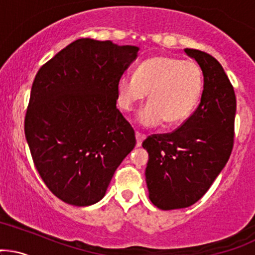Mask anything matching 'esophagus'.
Returning a JSON list of instances; mask_svg holds the SVG:
<instances>
[{"mask_svg": "<svg viewBox=\"0 0 255 255\" xmlns=\"http://www.w3.org/2000/svg\"><path fill=\"white\" fill-rule=\"evenodd\" d=\"M135 139H136V146L139 147V146H141L142 140L145 139V135H144V134L139 133V132H135Z\"/></svg>", "mask_w": 255, "mask_h": 255, "instance_id": "34e87169", "label": "esophagus"}]
</instances>
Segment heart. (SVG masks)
I'll use <instances>...</instances> for the list:
<instances>
[{
    "label": "heart",
    "mask_w": 255,
    "mask_h": 255,
    "mask_svg": "<svg viewBox=\"0 0 255 255\" xmlns=\"http://www.w3.org/2000/svg\"><path fill=\"white\" fill-rule=\"evenodd\" d=\"M202 91L203 72L197 63L164 55L141 61L134 75L123 74L116 83L117 104L125 111L132 110L149 92V102L135 117L144 128L185 121Z\"/></svg>",
    "instance_id": "obj_1"
}]
</instances>
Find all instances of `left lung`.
Returning <instances> with one entry per match:
<instances>
[{
    "label": "left lung",
    "mask_w": 255,
    "mask_h": 255,
    "mask_svg": "<svg viewBox=\"0 0 255 255\" xmlns=\"http://www.w3.org/2000/svg\"><path fill=\"white\" fill-rule=\"evenodd\" d=\"M184 52L203 72L200 105L177 130L142 142L149 152L145 169L149 198L163 211L197 202L228 163L234 145L236 97L223 66L201 50Z\"/></svg>",
    "instance_id": "left-lung-1"
}]
</instances>
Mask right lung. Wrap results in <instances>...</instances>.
Segmentation results:
<instances>
[{"label": "right lung", "instance_id": "right-lung-1", "mask_svg": "<svg viewBox=\"0 0 255 255\" xmlns=\"http://www.w3.org/2000/svg\"><path fill=\"white\" fill-rule=\"evenodd\" d=\"M138 52L136 46L81 38L33 80L25 136L42 180L65 203L99 202L135 146L133 128L116 108V83Z\"/></svg>", "mask_w": 255, "mask_h": 255}]
</instances>
